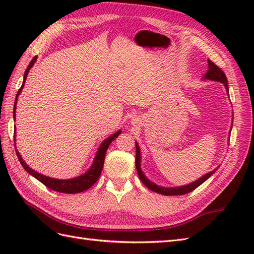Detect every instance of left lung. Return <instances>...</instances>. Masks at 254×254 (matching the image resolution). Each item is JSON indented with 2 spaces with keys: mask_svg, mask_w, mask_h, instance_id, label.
I'll return each mask as SVG.
<instances>
[{
  "mask_svg": "<svg viewBox=\"0 0 254 254\" xmlns=\"http://www.w3.org/2000/svg\"><path fill=\"white\" fill-rule=\"evenodd\" d=\"M207 63H209V70L204 74L203 78L205 79H209V80H214V81H219L221 83L225 84V87L227 89V92L229 94V88H228V80L226 77V74L222 72V70L220 67H218L216 64H215L213 61H211L210 59H207ZM135 167H136V171H137V175L140 177V180L144 183V186L146 188H148L149 190L156 191V193L159 194H162V195H166V196H172V195H184V194H188L190 191L194 190L195 189H197L200 184H202L205 180H207L210 178V177L216 172V170L210 172L205 174L204 176H202L201 178L197 179L196 181L191 182L190 184H187V186H182V187H177V188H163V187H160L157 186L156 183L151 182L147 177H146L142 170H141V152H140V147L137 143L135 142Z\"/></svg>",
  "mask_w": 254,
  "mask_h": 254,
  "instance_id": "obj_1",
  "label": "left lung"
}]
</instances>
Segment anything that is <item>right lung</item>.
<instances>
[{
	"label": "right lung",
	"mask_w": 254,
	"mask_h": 254,
	"mask_svg": "<svg viewBox=\"0 0 254 254\" xmlns=\"http://www.w3.org/2000/svg\"><path fill=\"white\" fill-rule=\"evenodd\" d=\"M37 57H34L30 61L26 71L24 73V78H23V83L21 88L19 89L17 96H16V101H14V106H13V119L16 120V109H17V101H18V96L20 95L21 91L24 87V83L27 77V74L29 72L30 68L34 65V64L36 63ZM121 133V130L117 131L115 133H113L112 135L108 136L107 139L101 144L99 146V148L96 152L94 161H93V164L91 165V167L88 170V172H86L84 174H82L81 176L76 177V178L73 179H67V180H61V179H55V178H51V177H47L44 176L40 173H38L34 170H32L25 162L24 160L22 159L21 155L19 153L18 150H16L17 153V157L20 161L21 165L23 166V168L28 173L32 175L33 177H35L36 179L39 180L41 183H43L45 187L53 190H56L59 191V193H64V194H76V193H81V191L86 190L88 189H90L93 184L97 181V179L99 178V176H101V173L103 171V166H104V161H105V156H106V152L107 149H108L110 143H112V141L114 139H117L118 135ZM16 142V141H14ZM16 145V144H14Z\"/></svg>",
	"instance_id": "obj_1"
}]
</instances>
